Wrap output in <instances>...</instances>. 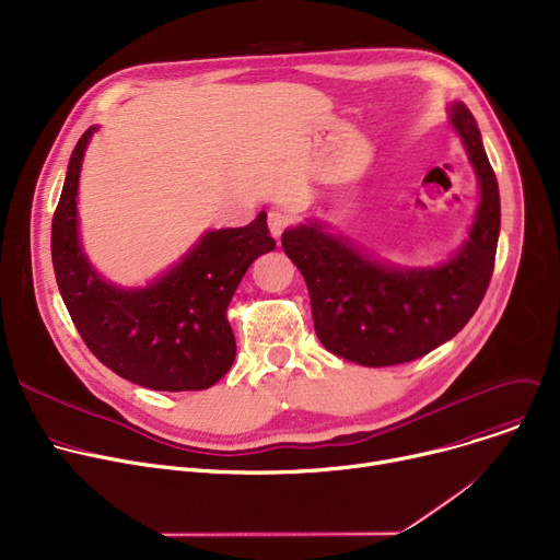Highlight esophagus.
<instances>
[{
    "label": "esophagus",
    "instance_id": "34e87169",
    "mask_svg": "<svg viewBox=\"0 0 560 560\" xmlns=\"http://www.w3.org/2000/svg\"><path fill=\"white\" fill-rule=\"evenodd\" d=\"M288 222H290V215L283 213V211H270L268 213V226H270V233L275 235V238H281V233L288 226Z\"/></svg>",
    "mask_w": 560,
    "mask_h": 560
}]
</instances>
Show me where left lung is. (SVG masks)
<instances>
[{
    "instance_id": "left-lung-1",
    "label": "left lung",
    "mask_w": 560,
    "mask_h": 560,
    "mask_svg": "<svg viewBox=\"0 0 560 560\" xmlns=\"http://www.w3.org/2000/svg\"><path fill=\"white\" fill-rule=\"evenodd\" d=\"M458 133L479 182V206L465 243L443 262L401 268L306 220L285 229L281 245L311 295L313 325L331 354L365 368L416 361L452 340L479 308L492 277L499 241V186L475 115L452 102Z\"/></svg>"
}]
</instances>
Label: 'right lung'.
Listing matches in <instances>:
<instances>
[{"instance_id": "1", "label": "right lung", "mask_w": 560, "mask_h": 560, "mask_svg": "<svg viewBox=\"0 0 560 560\" xmlns=\"http://www.w3.org/2000/svg\"><path fill=\"white\" fill-rule=\"evenodd\" d=\"M70 156L51 222V262L61 298L88 349L117 376L150 390H206L229 372L235 338L226 306L249 265L277 247L268 215L238 229H211L147 285L106 281L79 235V174L93 133Z\"/></svg>"}]
</instances>
